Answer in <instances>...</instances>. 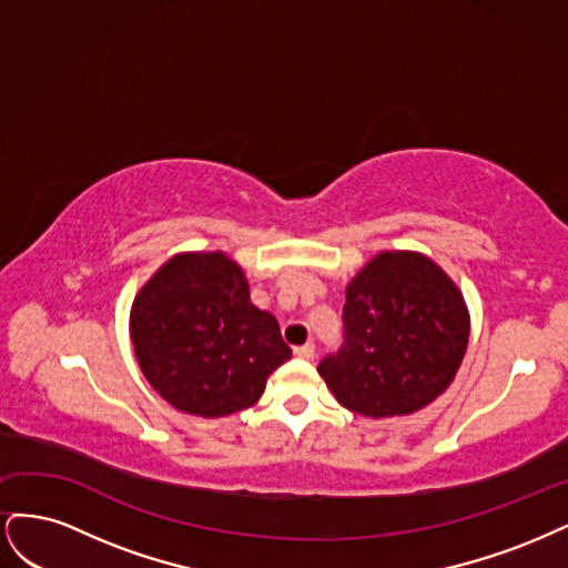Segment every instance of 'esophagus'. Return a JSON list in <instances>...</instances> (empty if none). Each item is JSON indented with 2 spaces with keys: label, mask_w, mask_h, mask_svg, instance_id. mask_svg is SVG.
<instances>
[{
  "label": "esophagus",
  "mask_w": 568,
  "mask_h": 568,
  "mask_svg": "<svg viewBox=\"0 0 568 568\" xmlns=\"http://www.w3.org/2000/svg\"><path fill=\"white\" fill-rule=\"evenodd\" d=\"M295 356H297V358H302V361H314V356H316V346H314V342H306V344L297 346V349H295Z\"/></svg>",
  "instance_id": "34e87169"
}]
</instances>
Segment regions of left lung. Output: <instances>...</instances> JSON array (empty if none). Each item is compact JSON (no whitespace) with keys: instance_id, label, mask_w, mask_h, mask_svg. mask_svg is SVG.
<instances>
[{"instance_id":"1","label":"left lung","mask_w":568,"mask_h":568,"mask_svg":"<svg viewBox=\"0 0 568 568\" xmlns=\"http://www.w3.org/2000/svg\"><path fill=\"white\" fill-rule=\"evenodd\" d=\"M342 344L318 373L344 408L408 415L442 394L469 339L460 290L432 260L382 252L346 287Z\"/></svg>"}]
</instances>
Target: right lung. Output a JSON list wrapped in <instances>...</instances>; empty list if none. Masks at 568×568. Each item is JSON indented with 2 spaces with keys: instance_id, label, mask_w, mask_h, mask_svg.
Wrapping results in <instances>:
<instances>
[{
  "instance_id": "add662e5",
  "label": "right lung",
  "mask_w": 568,
  "mask_h": 568,
  "mask_svg": "<svg viewBox=\"0 0 568 568\" xmlns=\"http://www.w3.org/2000/svg\"><path fill=\"white\" fill-rule=\"evenodd\" d=\"M132 342L151 387L176 410L222 417L257 404L290 361L278 321L250 302L222 252L176 254L132 306Z\"/></svg>"
}]
</instances>
